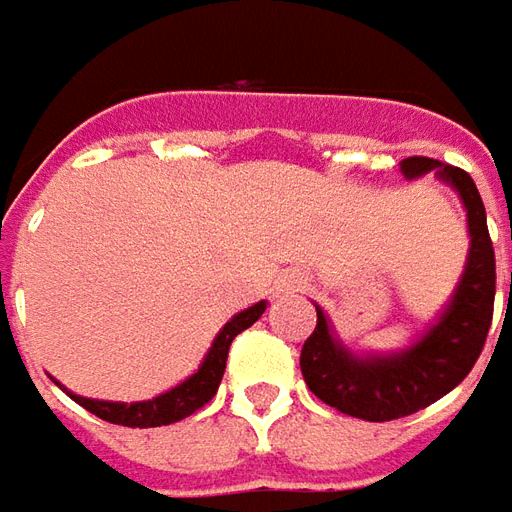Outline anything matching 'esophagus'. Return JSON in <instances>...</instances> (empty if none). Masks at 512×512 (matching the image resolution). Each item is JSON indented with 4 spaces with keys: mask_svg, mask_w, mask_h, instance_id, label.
<instances>
[{
    "mask_svg": "<svg viewBox=\"0 0 512 512\" xmlns=\"http://www.w3.org/2000/svg\"><path fill=\"white\" fill-rule=\"evenodd\" d=\"M303 284H306V281H303V275H286L284 281L278 284V292H286V295H289V292H300Z\"/></svg>",
    "mask_w": 512,
    "mask_h": 512,
    "instance_id": "1",
    "label": "esophagus"
}]
</instances>
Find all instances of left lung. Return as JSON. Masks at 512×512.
Listing matches in <instances>:
<instances>
[{
    "instance_id": "obj_1",
    "label": "left lung",
    "mask_w": 512,
    "mask_h": 512,
    "mask_svg": "<svg viewBox=\"0 0 512 512\" xmlns=\"http://www.w3.org/2000/svg\"><path fill=\"white\" fill-rule=\"evenodd\" d=\"M400 168L405 179H419L427 170H436L438 179L455 187L469 217L471 248L466 270L444 314L419 342L400 353H350L333 336L331 322L317 306V328L300 350L303 380L325 405L366 422L411 416L449 394L477 364L494 320V242L488 234L477 184L466 170L430 157L402 159Z\"/></svg>"
}]
</instances>
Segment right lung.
I'll return each mask as SVG.
<instances>
[{"mask_svg": "<svg viewBox=\"0 0 512 512\" xmlns=\"http://www.w3.org/2000/svg\"><path fill=\"white\" fill-rule=\"evenodd\" d=\"M264 308H267V303L259 300L256 306L245 308V311H239L237 317H231L223 325V331L215 336V342H212L209 353H206V358L198 366V372L190 375L184 383H179L176 389L165 391V394H159L154 400L126 405V402L88 400V397H79V394H71V391H68V397L79 402L85 411L96 413L104 422L123 424V427H162V424L181 422V419L192 416L198 408H204L206 402L215 397L217 386L223 380V372H226L228 347H231V342L237 339L239 333L262 317Z\"/></svg>", "mask_w": 512, "mask_h": 512, "instance_id": "right-lung-1", "label": "right lung"}]
</instances>
